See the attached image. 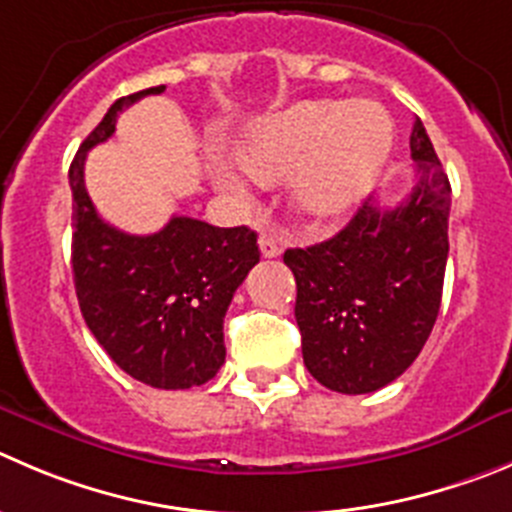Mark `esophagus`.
I'll return each mask as SVG.
<instances>
[{"label": "esophagus", "instance_id": "esophagus-1", "mask_svg": "<svg viewBox=\"0 0 512 512\" xmlns=\"http://www.w3.org/2000/svg\"><path fill=\"white\" fill-rule=\"evenodd\" d=\"M259 248L264 259H276L281 253V248H284V238L276 236V233H261Z\"/></svg>", "mask_w": 512, "mask_h": 512}]
</instances>
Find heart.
I'll list each match as a JSON object with an SVG mask.
<instances>
[{
	"mask_svg": "<svg viewBox=\"0 0 512 512\" xmlns=\"http://www.w3.org/2000/svg\"><path fill=\"white\" fill-rule=\"evenodd\" d=\"M394 145V123L372 100H301L253 118L233 158L259 180L291 175V201L311 218H337L374 188ZM218 186L233 188L226 168Z\"/></svg>",
	"mask_w": 512,
	"mask_h": 512,
	"instance_id": "heart-1",
	"label": "heart"
}]
</instances>
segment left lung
<instances>
[{
	"label": "left lung",
	"instance_id": "obj_1",
	"mask_svg": "<svg viewBox=\"0 0 512 512\" xmlns=\"http://www.w3.org/2000/svg\"><path fill=\"white\" fill-rule=\"evenodd\" d=\"M417 183L394 208L364 203L329 241L289 248L304 364L316 382L367 394L394 382L425 347L445 281L450 180L420 118Z\"/></svg>",
	"mask_w": 512,
	"mask_h": 512
}]
</instances>
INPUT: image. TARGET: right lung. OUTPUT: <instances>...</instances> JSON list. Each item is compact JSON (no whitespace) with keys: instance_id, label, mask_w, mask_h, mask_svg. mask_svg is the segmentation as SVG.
Here are the masks:
<instances>
[{"instance_id":"1","label":"right lung","mask_w":512,"mask_h":512,"mask_svg":"<svg viewBox=\"0 0 512 512\" xmlns=\"http://www.w3.org/2000/svg\"><path fill=\"white\" fill-rule=\"evenodd\" d=\"M165 85L120 97L70 165L72 274L85 324L123 372L158 389H191L226 362L223 316L259 264L256 233L173 216L130 236L97 216L85 188L87 150L115 133L118 113Z\"/></svg>"}]
</instances>
